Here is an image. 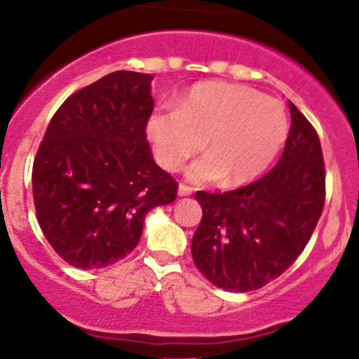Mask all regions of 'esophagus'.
<instances>
[{
	"label": "esophagus",
	"instance_id": "34e87169",
	"mask_svg": "<svg viewBox=\"0 0 359 359\" xmlns=\"http://www.w3.org/2000/svg\"><path fill=\"white\" fill-rule=\"evenodd\" d=\"M177 196L180 197H187V196H192V189L187 185H183V183H180V187H177Z\"/></svg>",
	"mask_w": 359,
	"mask_h": 359
}]
</instances>
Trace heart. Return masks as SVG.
Returning a JSON list of instances; mask_svg holds the SVG:
<instances>
[{
    "instance_id": "heart-1",
    "label": "heart",
    "mask_w": 359,
    "mask_h": 359,
    "mask_svg": "<svg viewBox=\"0 0 359 359\" xmlns=\"http://www.w3.org/2000/svg\"><path fill=\"white\" fill-rule=\"evenodd\" d=\"M289 134L284 105L254 88L208 81L177 98L176 111H156L146 135L160 165L180 170L203 149L187 177L241 187L257 180L278 156Z\"/></svg>"
}]
</instances>
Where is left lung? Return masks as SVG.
<instances>
[{
	"mask_svg": "<svg viewBox=\"0 0 359 359\" xmlns=\"http://www.w3.org/2000/svg\"><path fill=\"white\" fill-rule=\"evenodd\" d=\"M291 130L268 174L224 194L197 192L203 218L192 257L211 284L247 292L280 276L298 259L319 222L326 176L319 137L289 102Z\"/></svg>",
	"mask_w": 359,
	"mask_h": 359,
	"instance_id": "1",
	"label": "left lung"
}]
</instances>
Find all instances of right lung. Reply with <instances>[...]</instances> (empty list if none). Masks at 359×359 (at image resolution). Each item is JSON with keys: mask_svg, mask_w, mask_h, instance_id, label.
I'll use <instances>...</instances> for the list:
<instances>
[{"mask_svg": "<svg viewBox=\"0 0 359 359\" xmlns=\"http://www.w3.org/2000/svg\"><path fill=\"white\" fill-rule=\"evenodd\" d=\"M151 75L118 70L63 102L33 163V199L43 236L68 264H114L137 247L153 208L177 183L155 163L146 121Z\"/></svg>", "mask_w": 359, "mask_h": 359, "instance_id": "1", "label": "right lung"}]
</instances>
